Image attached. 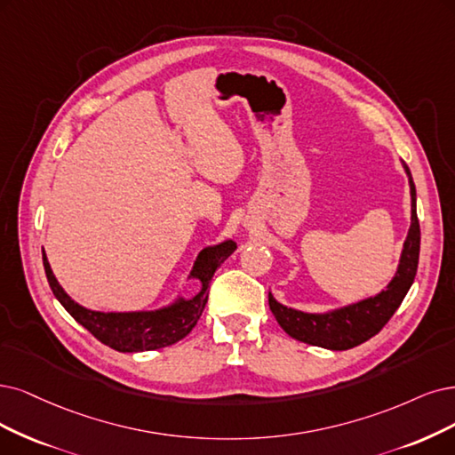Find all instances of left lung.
<instances>
[{"label": "left lung", "mask_w": 455, "mask_h": 455, "mask_svg": "<svg viewBox=\"0 0 455 455\" xmlns=\"http://www.w3.org/2000/svg\"><path fill=\"white\" fill-rule=\"evenodd\" d=\"M403 168L409 176L411 185V228L407 240L403 243L401 259L394 279L388 283L386 291L373 298H367L341 309L330 313H304L279 304V301L267 294L270 309L279 326L287 331L291 338L323 347L330 350H347L358 347L363 341L371 339L384 324L390 321L392 315L401 306L403 298L407 296L411 284L414 283L419 257V223L416 215V188L411 176L409 166L403 163Z\"/></svg>", "instance_id": "8db88e82"}]
</instances>
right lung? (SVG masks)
Listing matches in <instances>:
<instances>
[{"label": "right lung", "mask_w": 455, "mask_h": 455, "mask_svg": "<svg viewBox=\"0 0 455 455\" xmlns=\"http://www.w3.org/2000/svg\"><path fill=\"white\" fill-rule=\"evenodd\" d=\"M234 251H236V243L232 240L221 242L219 245H210L200 251L189 275L200 281V292L195 294L193 298H178L174 304L156 311L131 313H100L78 306L76 301L71 299V296L61 289V284L52 274V267L48 264L44 251L43 264L50 289H52L60 304L78 324L86 328L93 338H97L100 343L117 352H144L174 345L195 328L202 311L206 307L210 294L208 287L215 270L234 253Z\"/></svg>", "instance_id": "right-lung-1"}]
</instances>
